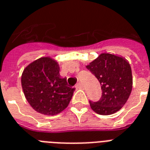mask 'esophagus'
Here are the masks:
<instances>
[{
	"mask_svg": "<svg viewBox=\"0 0 150 150\" xmlns=\"http://www.w3.org/2000/svg\"><path fill=\"white\" fill-rule=\"evenodd\" d=\"M75 88H77V89H83V86H82L81 82H79V83L75 85Z\"/></svg>",
	"mask_w": 150,
	"mask_h": 150,
	"instance_id": "esophagus-1",
	"label": "esophagus"
}]
</instances>
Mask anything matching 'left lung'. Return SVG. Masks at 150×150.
I'll use <instances>...</instances> for the list:
<instances>
[{
    "mask_svg": "<svg viewBox=\"0 0 150 150\" xmlns=\"http://www.w3.org/2000/svg\"><path fill=\"white\" fill-rule=\"evenodd\" d=\"M86 68L101 86L102 96L96 102L89 100L94 111L109 115L118 111L127 102L132 89L130 64L125 59L110 54H101Z\"/></svg>",
    "mask_w": 150,
    "mask_h": 150,
    "instance_id": "1",
    "label": "left lung"
}]
</instances>
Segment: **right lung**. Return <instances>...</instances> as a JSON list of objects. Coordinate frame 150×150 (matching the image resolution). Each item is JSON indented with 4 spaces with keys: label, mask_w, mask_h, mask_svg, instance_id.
Returning a JSON list of instances; mask_svg holds the SVG:
<instances>
[{
    "label": "right lung",
    "mask_w": 150,
    "mask_h": 150,
    "mask_svg": "<svg viewBox=\"0 0 150 150\" xmlns=\"http://www.w3.org/2000/svg\"><path fill=\"white\" fill-rule=\"evenodd\" d=\"M57 62L45 57L27 66L22 75V86L27 101L36 111L55 115L65 109L75 88L68 86L60 75Z\"/></svg>",
    "instance_id": "obj_1"
}]
</instances>
